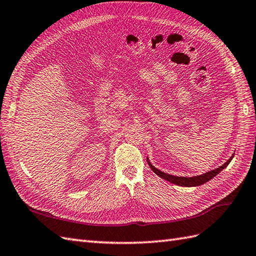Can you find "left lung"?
Listing matches in <instances>:
<instances>
[{
  "label": "left lung",
  "mask_w": 256,
  "mask_h": 256,
  "mask_svg": "<svg viewBox=\"0 0 256 256\" xmlns=\"http://www.w3.org/2000/svg\"><path fill=\"white\" fill-rule=\"evenodd\" d=\"M234 158V155L232 157H230L228 159L227 162H224L222 167H219L215 170H212L210 172H207V174H204L202 176H191V178H186V176H171V174H164V172L158 170L157 168L154 167V166L150 162V160L147 159V162L148 164H150V169L155 172V174L157 176H159L160 178H162V179L167 180L169 182H172L176 184V186H200V184H204L206 183L207 181H210V179H212L214 176H216L219 172H220L222 169H224L227 166L230 164L231 160H232Z\"/></svg>",
  "instance_id": "8db88e82"
}]
</instances>
